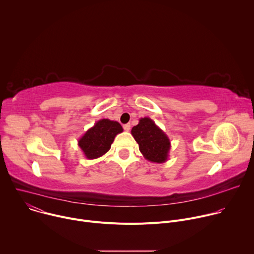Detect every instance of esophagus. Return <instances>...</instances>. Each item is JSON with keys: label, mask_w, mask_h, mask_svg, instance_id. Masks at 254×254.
<instances>
[{"label": "esophagus", "mask_w": 254, "mask_h": 254, "mask_svg": "<svg viewBox=\"0 0 254 254\" xmlns=\"http://www.w3.org/2000/svg\"><path fill=\"white\" fill-rule=\"evenodd\" d=\"M124 129H125L126 131H129V129H130V124H126V125H124Z\"/></svg>", "instance_id": "esophagus-1"}]
</instances>
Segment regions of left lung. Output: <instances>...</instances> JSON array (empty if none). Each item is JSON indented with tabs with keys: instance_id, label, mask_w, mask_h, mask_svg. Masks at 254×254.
<instances>
[{
	"instance_id": "8db88e82",
	"label": "left lung",
	"mask_w": 254,
	"mask_h": 254,
	"mask_svg": "<svg viewBox=\"0 0 254 254\" xmlns=\"http://www.w3.org/2000/svg\"><path fill=\"white\" fill-rule=\"evenodd\" d=\"M131 135L138 143L144 159L152 163H165L169 158L171 141L168 135L150 118H141L131 128Z\"/></svg>"
}]
</instances>
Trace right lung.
I'll list each match as a JSON object with an SVG mask.
<instances>
[{"label": "right lung", "mask_w": 254, "mask_h": 254, "mask_svg": "<svg viewBox=\"0 0 254 254\" xmlns=\"http://www.w3.org/2000/svg\"><path fill=\"white\" fill-rule=\"evenodd\" d=\"M123 130V127L118 122L108 119L99 120L79 138L78 146L86 159H97L111 150L115 137Z\"/></svg>", "instance_id": "obj_1"}]
</instances>
